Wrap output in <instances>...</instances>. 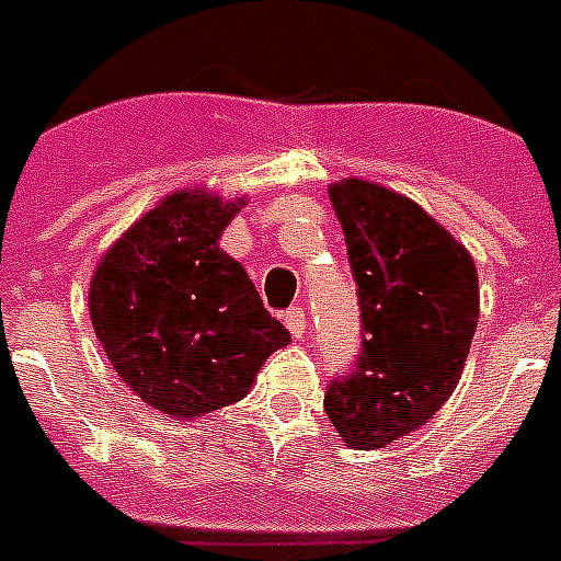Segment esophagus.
I'll return each instance as SVG.
<instances>
[{
	"label": "esophagus",
	"mask_w": 561,
	"mask_h": 561,
	"mask_svg": "<svg viewBox=\"0 0 561 561\" xmlns=\"http://www.w3.org/2000/svg\"><path fill=\"white\" fill-rule=\"evenodd\" d=\"M282 320H285V325H288V332L294 334V337H302V332H306V308L302 306H290L285 314H282Z\"/></svg>",
	"instance_id": "1"
}]
</instances>
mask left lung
<instances>
[{
	"label": "left lung",
	"mask_w": 561,
	"mask_h": 561,
	"mask_svg": "<svg viewBox=\"0 0 561 561\" xmlns=\"http://www.w3.org/2000/svg\"><path fill=\"white\" fill-rule=\"evenodd\" d=\"M360 306V355L325 387L350 448H383L425 425L460 381L478 329V271L422 206L390 188H329Z\"/></svg>",
	"instance_id": "left-lung-1"
}]
</instances>
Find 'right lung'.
<instances>
[{"label":"right lung","mask_w":561,"mask_h":561,"mask_svg":"<svg viewBox=\"0 0 561 561\" xmlns=\"http://www.w3.org/2000/svg\"><path fill=\"white\" fill-rule=\"evenodd\" d=\"M238 203L178 192L101 259L92 329L118 378L151 408L192 419L244 399L288 329L262 306L244 267L218 247Z\"/></svg>","instance_id":"right-lung-1"}]
</instances>
